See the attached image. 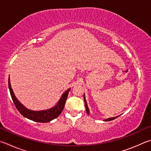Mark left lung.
<instances>
[{"label": "left lung", "mask_w": 151, "mask_h": 151, "mask_svg": "<svg viewBox=\"0 0 151 151\" xmlns=\"http://www.w3.org/2000/svg\"><path fill=\"white\" fill-rule=\"evenodd\" d=\"M84 103H85V108H86V112L88 115H89V113H90V111H89V109H88V104H87V102H86V98H85V95L84 94ZM117 117H110V118H108L104 120L105 122H109V121H111V120H114V119H116V117H117Z\"/></svg>", "instance_id": "1"}]
</instances>
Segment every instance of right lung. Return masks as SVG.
I'll return each mask as SVG.
<instances>
[{
  "instance_id": "1",
  "label": "right lung",
  "mask_w": 151,
  "mask_h": 151,
  "mask_svg": "<svg viewBox=\"0 0 151 151\" xmlns=\"http://www.w3.org/2000/svg\"><path fill=\"white\" fill-rule=\"evenodd\" d=\"M9 88L10 90V95L13 100V102L16 108H17L18 111L24 117H26L30 120H32L34 122H40V123H47L51 122V120L57 118L63 111L64 108L65 102H66L67 98L68 96V94L69 92L70 88L67 90L63 94H62L61 97L60 98L58 102L55 106L52 107L51 108L45 109V110L42 111H33L31 109L26 108L23 104L20 103L16 97L15 94H14L12 87H11L10 77L9 78Z\"/></svg>"
}]
</instances>
